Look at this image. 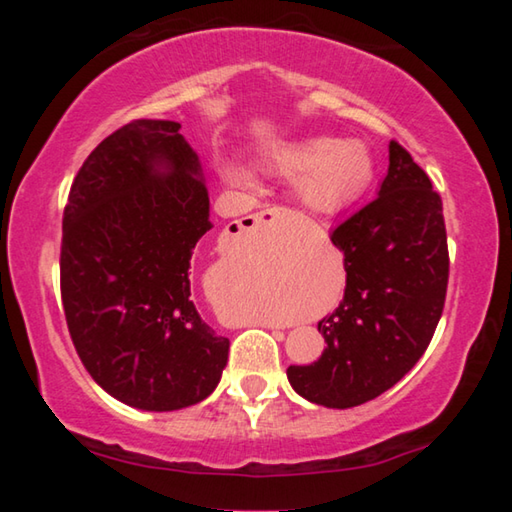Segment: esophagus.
Wrapping results in <instances>:
<instances>
[{
	"instance_id": "obj_1",
	"label": "esophagus",
	"mask_w": 512,
	"mask_h": 512,
	"mask_svg": "<svg viewBox=\"0 0 512 512\" xmlns=\"http://www.w3.org/2000/svg\"><path fill=\"white\" fill-rule=\"evenodd\" d=\"M289 212L284 210V207H268V210H262L257 214H250L248 219L241 223L239 221V230L246 232V230H255L259 225H268V223H275L277 219H282V216H287Z\"/></svg>"
}]
</instances>
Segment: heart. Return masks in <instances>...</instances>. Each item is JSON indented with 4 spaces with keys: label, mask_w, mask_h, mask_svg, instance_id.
<instances>
[{
    "label": "heart",
    "mask_w": 512,
    "mask_h": 512,
    "mask_svg": "<svg viewBox=\"0 0 512 512\" xmlns=\"http://www.w3.org/2000/svg\"><path fill=\"white\" fill-rule=\"evenodd\" d=\"M273 167L300 180V196L311 210L336 212L366 192L372 180V155L366 144L332 137H314L273 155ZM225 176L235 183H248V173L232 164Z\"/></svg>",
    "instance_id": "1"
}]
</instances>
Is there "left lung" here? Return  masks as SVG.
Instances as JSON below:
<instances>
[{"label":"left lung","mask_w":512,"mask_h":512,"mask_svg":"<svg viewBox=\"0 0 512 512\" xmlns=\"http://www.w3.org/2000/svg\"><path fill=\"white\" fill-rule=\"evenodd\" d=\"M379 196L332 230L343 250L345 293L318 320L327 348L289 366L293 391L327 409H350L395 386L429 348L443 316L449 250L443 201L400 142L388 144Z\"/></svg>","instance_id":"obj_1"}]
</instances>
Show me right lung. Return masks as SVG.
<instances>
[{"mask_svg": "<svg viewBox=\"0 0 512 512\" xmlns=\"http://www.w3.org/2000/svg\"><path fill=\"white\" fill-rule=\"evenodd\" d=\"M178 121L135 119L76 173L63 214L60 296L69 336L103 391L144 411L205 400L230 341L189 291L210 196Z\"/></svg>", "mask_w": 512, "mask_h": 512, "instance_id": "right-lung-1", "label": "right lung"}]
</instances>
